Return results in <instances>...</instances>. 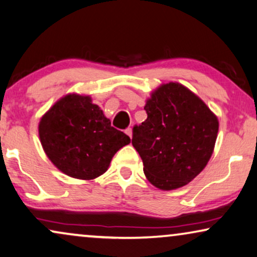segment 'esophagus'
I'll return each instance as SVG.
<instances>
[{
	"mask_svg": "<svg viewBox=\"0 0 257 257\" xmlns=\"http://www.w3.org/2000/svg\"><path fill=\"white\" fill-rule=\"evenodd\" d=\"M124 133H125V134H126V135H128V136H129V138H131V139H132V134H133V132H132V128H126V129H125V132H124Z\"/></svg>",
	"mask_w": 257,
	"mask_h": 257,
	"instance_id": "34e87169",
	"label": "esophagus"
}]
</instances>
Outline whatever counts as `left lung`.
I'll return each instance as SVG.
<instances>
[{
    "label": "left lung",
    "mask_w": 257,
    "mask_h": 257,
    "mask_svg": "<svg viewBox=\"0 0 257 257\" xmlns=\"http://www.w3.org/2000/svg\"><path fill=\"white\" fill-rule=\"evenodd\" d=\"M148 117L133 128L143 172L162 190L181 188L207 166L217 138V117L180 83L163 84L147 101Z\"/></svg>",
    "instance_id": "left-lung-1"
}]
</instances>
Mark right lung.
<instances>
[{
  "label": "right lung",
  "mask_w": 257,
  "mask_h": 257,
  "mask_svg": "<svg viewBox=\"0 0 257 257\" xmlns=\"http://www.w3.org/2000/svg\"><path fill=\"white\" fill-rule=\"evenodd\" d=\"M39 134L47 156L61 172L93 180L107 172L112 156L131 139L111 126L89 96L69 94L41 118Z\"/></svg>",
  "instance_id": "obj_1"
}]
</instances>
